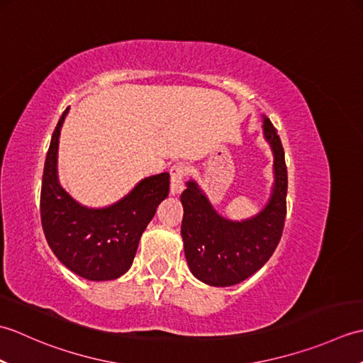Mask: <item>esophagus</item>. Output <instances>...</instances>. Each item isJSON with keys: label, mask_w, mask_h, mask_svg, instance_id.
I'll list each match as a JSON object with an SVG mask.
<instances>
[{"label": "esophagus", "mask_w": 363, "mask_h": 363, "mask_svg": "<svg viewBox=\"0 0 363 363\" xmlns=\"http://www.w3.org/2000/svg\"><path fill=\"white\" fill-rule=\"evenodd\" d=\"M187 167L177 162L172 168H169V176H172V194H179L182 190V181L186 177Z\"/></svg>", "instance_id": "esophagus-1"}]
</instances>
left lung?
Returning a JSON list of instances; mask_svg holds the SVG:
<instances>
[{
    "label": "left lung",
    "instance_id": "left-lung-1",
    "mask_svg": "<svg viewBox=\"0 0 363 363\" xmlns=\"http://www.w3.org/2000/svg\"><path fill=\"white\" fill-rule=\"evenodd\" d=\"M264 135L274 154V186L268 204L259 215L230 221L215 212L195 181L187 182L181 203V235L190 272L213 287L235 285L264 267L273 256L287 213V165L276 128L264 120Z\"/></svg>",
    "mask_w": 363,
    "mask_h": 363
}]
</instances>
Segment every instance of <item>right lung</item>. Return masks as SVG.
<instances>
[{
	"mask_svg": "<svg viewBox=\"0 0 363 363\" xmlns=\"http://www.w3.org/2000/svg\"><path fill=\"white\" fill-rule=\"evenodd\" d=\"M68 109L59 118L46 152L40 218L50 248L73 273L89 281H112L133 265L143 230L168 196L169 174L145 177L118 203L89 209L67 194L57 179V146Z\"/></svg>",
	"mask_w": 363,
	"mask_h": 363,
	"instance_id": "obj_1",
	"label": "right lung"
}]
</instances>
